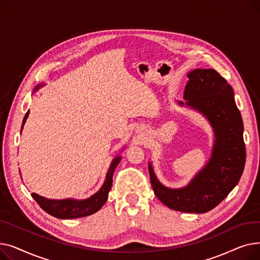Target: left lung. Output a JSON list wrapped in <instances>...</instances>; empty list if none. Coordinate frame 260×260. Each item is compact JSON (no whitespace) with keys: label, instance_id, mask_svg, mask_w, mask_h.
<instances>
[{"label":"left lung","instance_id":"1","mask_svg":"<svg viewBox=\"0 0 260 260\" xmlns=\"http://www.w3.org/2000/svg\"><path fill=\"white\" fill-rule=\"evenodd\" d=\"M187 77L185 103L206 116L215 131L212 158L183 188L172 189L162 185L151 165L149 178L155 195L168 208L185 213H206L230 194L242 175L245 165L243 124L233 88L219 73L211 68L195 70Z\"/></svg>","mask_w":260,"mask_h":260}]
</instances>
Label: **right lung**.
I'll return each instance as SVG.
<instances>
[{
    "mask_svg": "<svg viewBox=\"0 0 260 260\" xmlns=\"http://www.w3.org/2000/svg\"><path fill=\"white\" fill-rule=\"evenodd\" d=\"M28 115H29V111L26 113L24 117L22 129ZM120 160H121V157H116L113 160L111 167H109L108 173L106 175V180L103 186L101 187V189L98 193H95L93 196H91L88 199L81 200V201L73 200V199L50 200L42 196H39L38 194H35V193H32L31 196L37 201L39 206L42 208V210H44L46 213H48L53 217L60 218V219H71V218H79V217L91 215L97 212L98 210H100L101 207L106 202L108 193L109 190H111L112 184H113V175H114L115 169L119 165Z\"/></svg>",
    "mask_w": 260,
    "mask_h": 260,
    "instance_id": "add662e5",
    "label": "right lung"
}]
</instances>
